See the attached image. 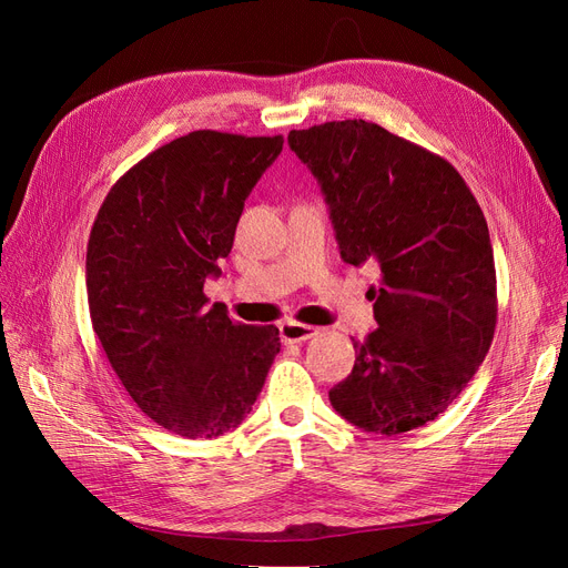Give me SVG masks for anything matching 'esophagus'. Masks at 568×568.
<instances>
[{
    "label": "esophagus",
    "instance_id": "34e87169",
    "mask_svg": "<svg viewBox=\"0 0 568 568\" xmlns=\"http://www.w3.org/2000/svg\"><path fill=\"white\" fill-rule=\"evenodd\" d=\"M317 334V326L301 324V322H284L280 326V336L284 343H303Z\"/></svg>",
    "mask_w": 568,
    "mask_h": 568
}]
</instances>
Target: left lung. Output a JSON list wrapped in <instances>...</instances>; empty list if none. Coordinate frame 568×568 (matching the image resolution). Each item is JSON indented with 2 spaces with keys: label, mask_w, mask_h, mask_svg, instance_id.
<instances>
[{
  "label": "left lung",
  "mask_w": 568,
  "mask_h": 568,
  "mask_svg": "<svg viewBox=\"0 0 568 568\" xmlns=\"http://www.w3.org/2000/svg\"><path fill=\"white\" fill-rule=\"evenodd\" d=\"M317 178L346 263L376 265L379 329L355 346L353 372L329 390L338 415L395 436L443 415L493 343L497 288L484 211L436 153L367 120L291 130Z\"/></svg>",
  "instance_id": "left-lung-1"
}]
</instances>
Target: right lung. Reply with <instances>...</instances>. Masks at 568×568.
<instances>
[{
	"instance_id": "obj_1",
	"label": "right lung",
	"mask_w": 568,
	"mask_h": 568,
	"mask_svg": "<svg viewBox=\"0 0 568 568\" xmlns=\"http://www.w3.org/2000/svg\"><path fill=\"white\" fill-rule=\"evenodd\" d=\"M284 136L196 130L132 165L88 244L94 334L130 398L184 438H217L251 412L277 326L230 320L203 294L234 244L244 201Z\"/></svg>"
}]
</instances>
